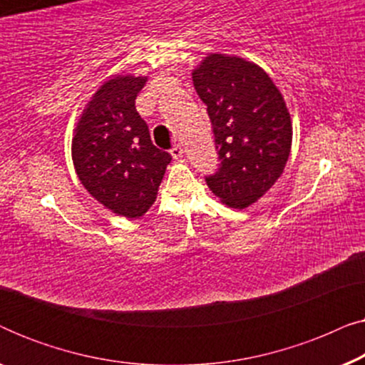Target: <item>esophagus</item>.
<instances>
[{
	"mask_svg": "<svg viewBox=\"0 0 365 365\" xmlns=\"http://www.w3.org/2000/svg\"><path fill=\"white\" fill-rule=\"evenodd\" d=\"M182 153H184V149H182L181 144H174V146L171 148V156H173L174 159L182 158Z\"/></svg>",
	"mask_w": 365,
	"mask_h": 365,
	"instance_id": "34e87169",
	"label": "esophagus"
}]
</instances>
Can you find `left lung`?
I'll list each match as a JSON object with an SVG mask.
<instances>
[{"mask_svg": "<svg viewBox=\"0 0 365 365\" xmlns=\"http://www.w3.org/2000/svg\"><path fill=\"white\" fill-rule=\"evenodd\" d=\"M207 106L219 169L206 182L224 204L244 209L281 176L291 153L292 124L272 79L251 61L209 54L192 71Z\"/></svg>", "mask_w": 365, "mask_h": 365, "instance_id": "obj_1", "label": "left lung"}]
</instances>
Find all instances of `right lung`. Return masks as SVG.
Returning <instances> with one entry per match:
<instances>
[{
	"mask_svg": "<svg viewBox=\"0 0 365 365\" xmlns=\"http://www.w3.org/2000/svg\"><path fill=\"white\" fill-rule=\"evenodd\" d=\"M148 78L116 76L94 93L73 138V163L86 191L124 217H139L156 201L171 154L158 149L136 111Z\"/></svg>",
	"mask_w": 365,
	"mask_h": 365,
	"instance_id": "1",
	"label": "right lung"
}]
</instances>
